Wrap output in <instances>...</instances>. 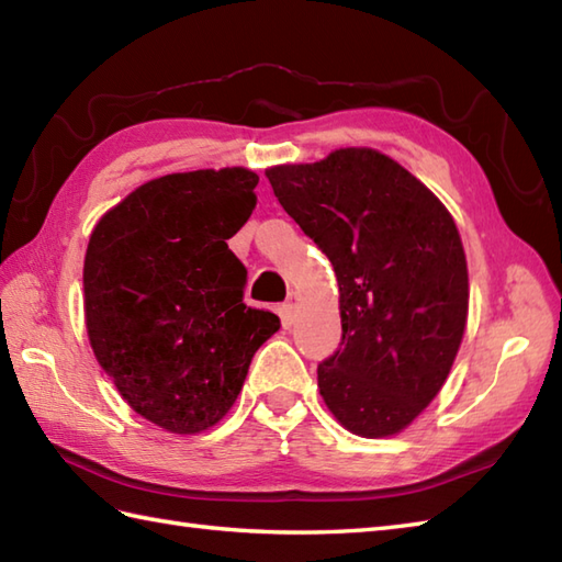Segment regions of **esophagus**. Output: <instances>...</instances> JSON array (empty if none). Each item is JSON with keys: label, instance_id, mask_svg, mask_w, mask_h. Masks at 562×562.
<instances>
[{"label": "esophagus", "instance_id": "34e87169", "mask_svg": "<svg viewBox=\"0 0 562 562\" xmlns=\"http://www.w3.org/2000/svg\"><path fill=\"white\" fill-rule=\"evenodd\" d=\"M296 304H300V296H296V292H290V294H288V300H284V304H282V312H284V316L292 318V316H294V312H296Z\"/></svg>", "mask_w": 562, "mask_h": 562}]
</instances>
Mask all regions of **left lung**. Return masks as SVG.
Instances as JSON below:
<instances>
[{
    "label": "left lung",
    "instance_id": "obj_1",
    "mask_svg": "<svg viewBox=\"0 0 562 562\" xmlns=\"http://www.w3.org/2000/svg\"><path fill=\"white\" fill-rule=\"evenodd\" d=\"M340 288V348L318 364L336 420L360 437L408 427L445 386L469 316V268L449 210L386 154L330 151L266 171Z\"/></svg>",
    "mask_w": 562,
    "mask_h": 562
}]
</instances>
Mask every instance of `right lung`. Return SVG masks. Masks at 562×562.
<instances>
[{"instance_id":"obj_1","label":"right lung","mask_w":562,"mask_h":562,"mask_svg":"<svg viewBox=\"0 0 562 562\" xmlns=\"http://www.w3.org/2000/svg\"><path fill=\"white\" fill-rule=\"evenodd\" d=\"M241 166L169 173L93 226L83 258L91 350L130 408L173 435L217 425L280 318L244 304L226 238L256 207Z\"/></svg>"}]
</instances>
